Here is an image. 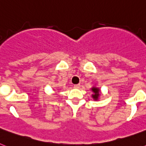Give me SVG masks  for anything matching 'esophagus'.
<instances>
[{"mask_svg": "<svg viewBox=\"0 0 146 146\" xmlns=\"http://www.w3.org/2000/svg\"><path fill=\"white\" fill-rule=\"evenodd\" d=\"M80 84L74 85V88H80Z\"/></svg>", "mask_w": 146, "mask_h": 146, "instance_id": "obj_1", "label": "esophagus"}]
</instances>
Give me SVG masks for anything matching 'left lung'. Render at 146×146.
<instances>
[{
  "instance_id": "left-lung-1",
  "label": "left lung",
  "mask_w": 146,
  "mask_h": 146,
  "mask_svg": "<svg viewBox=\"0 0 146 146\" xmlns=\"http://www.w3.org/2000/svg\"><path fill=\"white\" fill-rule=\"evenodd\" d=\"M92 91L94 92V94L92 95L93 98H94V99H96V100H97L98 99V97H99V89L97 88H93L92 89Z\"/></svg>"
}]
</instances>
